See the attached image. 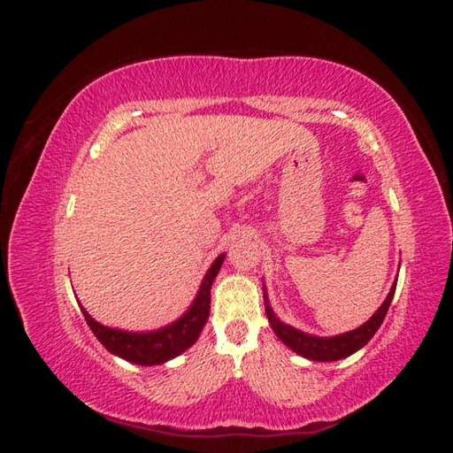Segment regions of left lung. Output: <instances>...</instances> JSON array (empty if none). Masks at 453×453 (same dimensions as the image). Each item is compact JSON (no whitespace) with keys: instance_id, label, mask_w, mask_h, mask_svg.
Segmentation results:
<instances>
[{"instance_id":"left-lung-1","label":"left lung","mask_w":453,"mask_h":453,"mask_svg":"<svg viewBox=\"0 0 453 453\" xmlns=\"http://www.w3.org/2000/svg\"><path fill=\"white\" fill-rule=\"evenodd\" d=\"M265 287V283H263ZM396 289V278L391 285V289L383 300V304L376 310V313L370 318L366 323H363L361 326L353 328V331L342 333L336 336H315V334H308L304 331H298V328L283 323L276 313H273L270 300H268V293L265 287V310H266V318L268 323L272 326V331L276 333V336L283 342L287 348H291L295 353L303 355V357L310 359V361H321V363H328V361H340L344 357H349L355 351H359L363 346L368 344V340L376 334V331L380 328L383 318L389 310V304L393 300Z\"/></svg>"}]
</instances>
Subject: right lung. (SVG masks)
<instances>
[{"label": "right lung", "instance_id": "1", "mask_svg": "<svg viewBox=\"0 0 453 453\" xmlns=\"http://www.w3.org/2000/svg\"><path fill=\"white\" fill-rule=\"evenodd\" d=\"M225 263V253L219 255L213 265L205 272V276L200 283V289L193 300V304L181 315L180 319L172 321L170 325H164L155 331L145 333H132L122 331V328L105 326L102 323L90 318V313L81 306L85 319L90 326L94 336L102 342V346L117 355V357L125 359L134 365L142 366H153V365H164L166 361L181 355L185 349L195 344L198 340L202 328L210 318V300H211V285L217 278V272L221 270V265Z\"/></svg>", "mask_w": 453, "mask_h": 453}]
</instances>
